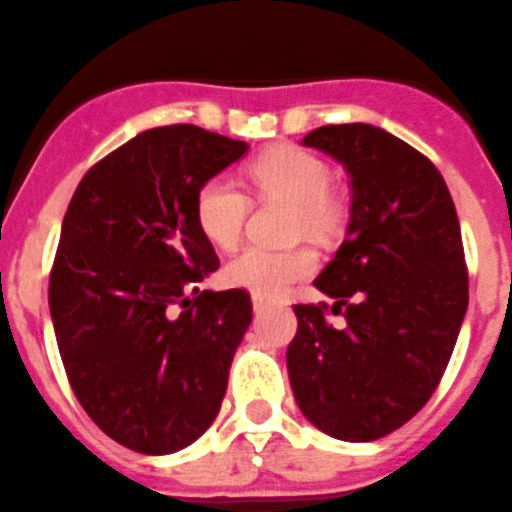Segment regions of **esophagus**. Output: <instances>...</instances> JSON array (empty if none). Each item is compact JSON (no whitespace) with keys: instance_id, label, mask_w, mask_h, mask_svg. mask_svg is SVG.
Segmentation results:
<instances>
[{"instance_id":"obj_1","label":"esophagus","mask_w":512,"mask_h":512,"mask_svg":"<svg viewBox=\"0 0 512 512\" xmlns=\"http://www.w3.org/2000/svg\"><path fill=\"white\" fill-rule=\"evenodd\" d=\"M266 308V300L264 298H256V295H253V310H256V313H261V310Z\"/></svg>"}]
</instances>
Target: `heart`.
I'll use <instances>...</instances> for the list:
<instances>
[{
  "mask_svg": "<svg viewBox=\"0 0 512 512\" xmlns=\"http://www.w3.org/2000/svg\"><path fill=\"white\" fill-rule=\"evenodd\" d=\"M248 181L264 199H279L292 207V235L331 238L342 227V202L329 191L331 168L313 152L295 144H277L248 165ZM248 196L230 178L212 176L196 189L194 220L199 233L217 248H233L243 235ZM316 253L308 246L287 251L246 248L227 261L222 279L230 287L272 300L316 269Z\"/></svg>",
  "mask_w": 512,
  "mask_h": 512,
  "instance_id": "obj_1",
  "label": "heart"
}]
</instances>
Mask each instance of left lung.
Here are the masks:
<instances>
[{
    "label": "left lung",
    "instance_id": "1",
    "mask_svg": "<svg viewBox=\"0 0 512 512\" xmlns=\"http://www.w3.org/2000/svg\"><path fill=\"white\" fill-rule=\"evenodd\" d=\"M308 147L352 178L347 238L313 285L336 303H298L287 373L300 412L331 438L399 430L438 388L469 305L461 225L440 170L370 124L310 131ZM345 316L342 330L328 310Z\"/></svg>",
    "mask_w": 512,
    "mask_h": 512
}]
</instances>
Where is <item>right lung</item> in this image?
Returning a JSON list of instances; mask_svg holds the SVG:
<instances>
[{
  "mask_svg": "<svg viewBox=\"0 0 512 512\" xmlns=\"http://www.w3.org/2000/svg\"><path fill=\"white\" fill-rule=\"evenodd\" d=\"M246 150L194 124L147 129L87 170L64 214L48 279L59 355L82 409L131 451H181L225 399L253 308L238 287H196L220 259L194 194Z\"/></svg>",
  "mask_w": 512,
  "mask_h": 512,
  "instance_id": "right-lung-1",
  "label": "right lung"
}]
</instances>
